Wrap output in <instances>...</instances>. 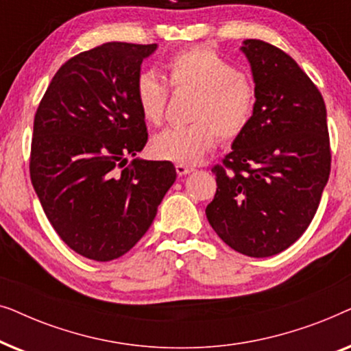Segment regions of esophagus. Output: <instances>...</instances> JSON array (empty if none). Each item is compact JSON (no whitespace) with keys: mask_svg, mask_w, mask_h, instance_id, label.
I'll return each instance as SVG.
<instances>
[{"mask_svg":"<svg viewBox=\"0 0 351 351\" xmlns=\"http://www.w3.org/2000/svg\"><path fill=\"white\" fill-rule=\"evenodd\" d=\"M176 171H177V174L179 176H186V174H190L191 171H193V167L191 166H186V165H176Z\"/></svg>","mask_w":351,"mask_h":351,"instance_id":"obj_1","label":"esophagus"}]
</instances>
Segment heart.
Instances as JSON below:
<instances>
[{
  "label": "heart",
  "instance_id": "1",
  "mask_svg": "<svg viewBox=\"0 0 351 351\" xmlns=\"http://www.w3.org/2000/svg\"><path fill=\"white\" fill-rule=\"evenodd\" d=\"M165 69L172 88L198 90L185 126L166 128L153 137L152 150L161 160L180 165L198 162L219 141L233 138L247 128L256 95L249 81L214 51L185 49L167 59ZM167 86L155 71L143 70L136 80V100L147 123L160 124L167 104Z\"/></svg>",
  "mask_w": 351,
  "mask_h": 351
}]
</instances>
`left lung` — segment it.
Segmentation results:
<instances>
[{
	"label": "left lung",
	"mask_w": 351,
	"mask_h": 351,
	"mask_svg": "<svg viewBox=\"0 0 351 351\" xmlns=\"http://www.w3.org/2000/svg\"><path fill=\"white\" fill-rule=\"evenodd\" d=\"M256 105L223 166H214L210 227L234 251L270 257L299 239L319 206L330 172L323 95L297 62L261 40L241 46Z\"/></svg>",
	"instance_id": "8db88e82"
}]
</instances>
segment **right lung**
Returning <instances> with one entry per match:
<instances>
[{"instance_id":"1","label":"right lung","mask_w":351,"mask_h":351,"mask_svg":"<svg viewBox=\"0 0 351 351\" xmlns=\"http://www.w3.org/2000/svg\"><path fill=\"white\" fill-rule=\"evenodd\" d=\"M156 47L105 43L71 57L36 110L33 189L62 241L90 261H113L136 246L176 182L171 161L128 165L148 141L136 80Z\"/></svg>"}]
</instances>
